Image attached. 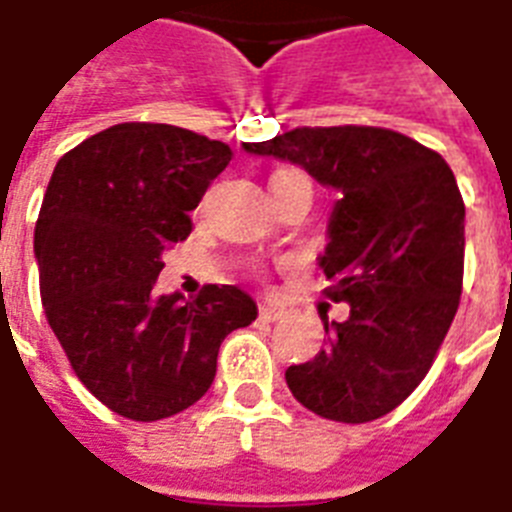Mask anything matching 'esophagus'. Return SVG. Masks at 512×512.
<instances>
[{"instance_id": "1", "label": "esophagus", "mask_w": 512, "mask_h": 512, "mask_svg": "<svg viewBox=\"0 0 512 512\" xmlns=\"http://www.w3.org/2000/svg\"><path fill=\"white\" fill-rule=\"evenodd\" d=\"M281 316H284V311H279V308H273V305H260V319L263 321H279Z\"/></svg>"}]
</instances>
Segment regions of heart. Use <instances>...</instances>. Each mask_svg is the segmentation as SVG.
Returning <instances> with one entry per match:
<instances>
[{
  "instance_id": "b5f03b06",
  "label": "heart",
  "mask_w": 512,
  "mask_h": 512,
  "mask_svg": "<svg viewBox=\"0 0 512 512\" xmlns=\"http://www.w3.org/2000/svg\"><path fill=\"white\" fill-rule=\"evenodd\" d=\"M297 185H308V188H311V180H308L300 170H279L271 175L273 196H276V193L289 191V188H297Z\"/></svg>"
}]
</instances>
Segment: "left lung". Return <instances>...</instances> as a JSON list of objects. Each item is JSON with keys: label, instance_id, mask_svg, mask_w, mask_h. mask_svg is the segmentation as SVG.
<instances>
[{"label": "left lung", "instance_id": "1", "mask_svg": "<svg viewBox=\"0 0 512 512\" xmlns=\"http://www.w3.org/2000/svg\"><path fill=\"white\" fill-rule=\"evenodd\" d=\"M244 151L300 164L340 191L321 255L350 316L327 348L289 366L292 396L324 420L372 422L425 380L452 327L465 271V201L454 172L417 140L382 127H297Z\"/></svg>", "mask_w": 512, "mask_h": 512}]
</instances>
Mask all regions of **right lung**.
Returning a JSON list of instances; mask_svg holds the SVG:
<instances>
[{"label":"right lung","mask_w":512,"mask_h":512,"mask_svg":"<svg viewBox=\"0 0 512 512\" xmlns=\"http://www.w3.org/2000/svg\"><path fill=\"white\" fill-rule=\"evenodd\" d=\"M231 148L183 127L124 122L60 156L34 231L44 316L76 377L127 420L183 412L209 390L217 350L257 319L239 287L156 295L162 252L188 239Z\"/></svg>","instance_id":"right-lung-1"}]
</instances>
